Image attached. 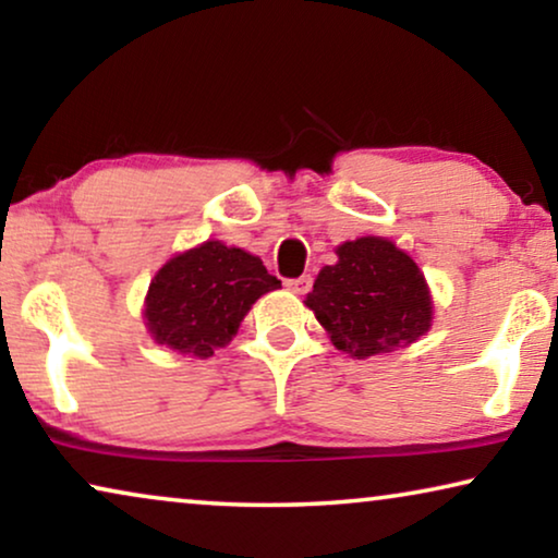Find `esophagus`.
I'll list each match as a JSON object with an SVG mask.
<instances>
[{"instance_id": "esophagus-1", "label": "esophagus", "mask_w": 558, "mask_h": 558, "mask_svg": "<svg viewBox=\"0 0 558 558\" xmlns=\"http://www.w3.org/2000/svg\"><path fill=\"white\" fill-rule=\"evenodd\" d=\"M287 287L292 289L294 294H307V292H310V287H312V277H310V274H302V277L289 279V281H287Z\"/></svg>"}]
</instances>
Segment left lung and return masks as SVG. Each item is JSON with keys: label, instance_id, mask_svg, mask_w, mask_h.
Returning <instances> with one entry per match:
<instances>
[{"label": "left lung", "instance_id": "8db88e82", "mask_svg": "<svg viewBox=\"0 0 558 558\" xmlns=\"http://www.w3.org/2000/svg\"><path fill=\"white\" fill-rule=\"evenodd\" d=\"M304 304L330 342L357 361L407 348L429 332L434 302L422 269L384 235H361L335 248Z\"/></svg>", "mask_w": 558, "mask_h": 558}]
</instances>
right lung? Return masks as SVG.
<instances>
[{
  "label": "right lung",
  "instance_id": "obj_1",
  "mask_svg": "<svg viewBox=\"0 0 558 558\" xmlns=\"http://www.w3.org/2000/svg\"><path fill=\"white\" fill-rule=\"evenodd\" d=\"M279 287L262 258L210 239L174 254L151 277L144 325L157 345L210 357L235 338L258 296Z\"/></svg>",
  "mask_w": 558,
  "mask_h": 558
}]
</instances>
